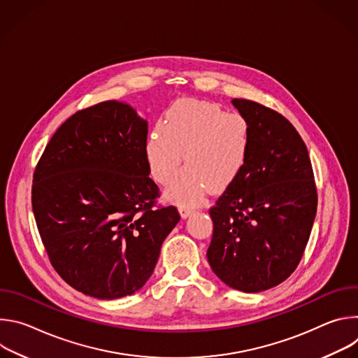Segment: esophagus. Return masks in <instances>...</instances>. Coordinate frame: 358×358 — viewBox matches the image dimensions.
Here are the masks:
<instances>
[{"label":"esophagus","instance_id":"1","mask_svg":"<svg viewBox=\"0 0 358 358\" xmlns=\"http://www.w3.org/2000/svg\"><path fill=\"white\" fill-rule=\"evenodd\" d=\"M194 213H195V210H194V208H189V207H181V208H180V214H181L182 218H188V217L192 215Z\"/></svg>","mask_w":358,"mask_h":358}]
</instances>
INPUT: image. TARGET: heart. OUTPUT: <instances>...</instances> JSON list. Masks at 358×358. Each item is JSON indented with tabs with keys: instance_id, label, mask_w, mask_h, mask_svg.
I'll return each instance as SVG.
<instances>
[{
	"instance_id": "b5f03b06",
	"label": "heart",
	"mask_w": 358,
	"mask_h": 358,
	"mask_svg": "<svg viewBox=\"0 0 358 358\" xmlns=\"http://www.w3.org/2000/svg\"><path fill=\"white\" fill-rule=\"evenodd\" d=\"M250 144L248 122L208 101L180 100L147 136L144 152L151 176L167 184L185 152L183 169L167 187L180 203H196L206 192L232 185L245 169Z\"/></svg>"
}]
</instances>
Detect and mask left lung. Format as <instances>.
I'll use <instances>...</instances> for the list:
<instances>
[{"mask_svg": "<svg viewBox=\"0 0 358 358\" xmlns=\"http://www.w3.org/2000/svg\"><path fill=\"white\" fill-rule=\"evenodd\" d=\"M248 122L243 171L210 210L214 222L207 258L229 287L258 293L286 280L308 245L317 192L308 148L278 112L234 99Z\"/></svg>", "mask_w": 358, "mask_h": 358, "instance_id": "1", "label": "left lung"}]
</instances>
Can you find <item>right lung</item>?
Wrapping results in <instances>:
<instances>
[{"label": "right lung", "mask_w": 358, "mask_h": 358, "mask_svg": "<svg viewBox=\"0 0 358 358\" xmlns=\"http://www.w3.org/2000/svg\"><path fill=\"white\" fill-rule=\"evenodd\" d=\"M147 120L109 100L71 116L34 173L32 211L50 264L76 290L124 297L150 279L176 207L152 210L159 187L144 145Z\"/></svg>", "instance_id": "1"}]
</instances>
